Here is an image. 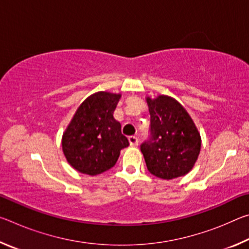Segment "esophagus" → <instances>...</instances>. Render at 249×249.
<instances>
[{
  "label": "esophagus",
  "mask_w": 249,
  "mask_h": 249,
  "mask_svg": "<svg viewBox=\"0 0 249 249\" xmlns=\"http://www.w3.org/2000/svg\"><path fill=\"white\" fill-rule=\"evenodd\" d=\"M128 141H129V144L130 146H137L138 145V138L136 136H129L128 137Z\"/></svg>",
  "instance_id": "34e87169"
}]
</instances>
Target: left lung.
Returning <instances> with one entry per match:
<instances>
[{
	"label": "left lung",
	"mask_w": 249,
	"mask_h": 249,
	"mask_svg": "<svg viewBox=\"0 0 249 249\" xmlns=\"http://www.w3.org/2000/svg\"><path fill=\"white\" fill-rule=\"evenodd\" d=\"M150 136L142 142L147 169L158 178L170 180L187 175L199 157L201 137L195 123L178 101L167 95L147 98Z\"/></svg>",
	"instance_id": "1"
}]
</instances>
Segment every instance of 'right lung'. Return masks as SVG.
<instances>
[{"label": "right lung", "instance_id": "add662e5", "mask_svg": "<svg viewBox=\"0 0 249 249\" xmlns=\"http://www.w3.org/2000/svg\"><path fill=\"white\" fill-rule=\"evenodd\" d=\"M121 94L96 92L81 103L62 135V150L81 174L96 176L115 165L121 150L129 145L113 113Z\"/></svg>", "mask_w": 249, "mask_h": 249}]
</instances>
